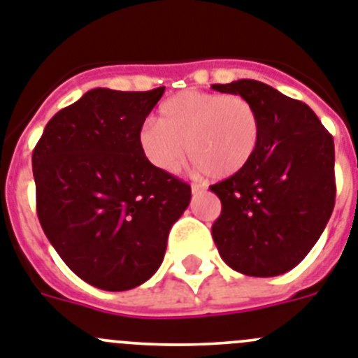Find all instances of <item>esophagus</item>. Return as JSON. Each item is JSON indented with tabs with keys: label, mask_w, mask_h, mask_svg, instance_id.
<instances>
[{
	"label": "esophagus",
	"mask_w": 358,
	"mask_h": 358,
	"mask_svg": "<svg viewBox=\"0 0 358 358\" xmlns=\"http://www.w3.org/2000/svg\"><path fill=\"white\" fill-rule=\"evenodd\" d=\"M191 191H192V194H198V192L205 191V187L203 185H200V183H191Z\"/></svg>",
	"instance_id": "obj_1"
}]
</instances>
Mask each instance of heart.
Returning <instances> with one entry per match:
<instances>
[{"mask_svg":"<svg viewBox=\"0 0 358 358\" xmlns=\"http://www.w3.org/2000/svg\"><path fill=\"white\" fill-rule=\"evenodd\" d=\"M158 113L138 129V148L164 173H175L187 153L196 171L229 178L252 162L259 145V113L241 95L182 92L162 102Z\"/></svg>","mask_w":358,"mask_h":358,"instance_id":"1","label":"heart"}]
</instances>
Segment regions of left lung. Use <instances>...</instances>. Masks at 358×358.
<instances>
[{
    "instance_id": "obj_1",
    "label": "left lung",
    "mask_w": 358,
    "mask_h": 358,
    "mask_svg": "<svg viewBox=\"0 0 358 358\" xmlns=\"http://www.w3.org/2000/svg\"><path fill=\"white\" fill-rule=\"evenodd\" d=\"M210 88L245 97L261 119L252 162L210 185L222 200L214 243L236 272L281 275L312 250L334 213V138L304 102L265 83L239 79Z\"/></svg>"
}]
</instances>
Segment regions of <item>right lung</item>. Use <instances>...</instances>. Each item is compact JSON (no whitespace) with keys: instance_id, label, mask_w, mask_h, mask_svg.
Segmentation results:
<instances>
[{"instance_id":"obj_1","label":"right lung","mask_w":358,"mask_h":358,"mask_svg":"<svg viewBox=\"0 0 358 358\" xmlns=\"http://www.w3.org/2000/svg\"><path fill=\"white\" fill-rule=\"evenodd\" d=\"M164 90H90L50 119L32 153L43 231L68 268L101 290L148 281L191 201V185L138 148Z\"/></svg>"}]
</instances>
